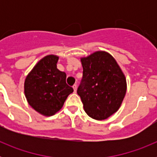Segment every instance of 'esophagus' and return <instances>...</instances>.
<instances>
[{"instance_id": "esophagus-1", "label": "esophagus", "mask_w": 157, "mask_h": 157, "mask_svg": "<svg viewBox=\"0 0 157 157\" xmlns=\"http://www.w3.org/2000/svg\"><path fill=\"white\" fill-rule=\"evenodd\" d=\"M73 89H74V91L76 93L77 91V85H74L73 86Z\"/></svg>"}]
</instances>
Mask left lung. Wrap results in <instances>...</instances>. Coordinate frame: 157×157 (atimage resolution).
<instances>
[{"instance_id": "8db88e82", "label": "left lung", "mask_w": 157, "mask_h": 157, "mask_svg": "<svg viewBox=\"0 0 157 157\" xmlns=\"http://www.w3.org/2000/svg\"><path fill=\"white\" fill-rule=\"evenodd\" d=\"M83 68L78 94L90 117L104 120L116 113L127 93V79L115 58L106 51H96L80 58Z\"/></svg>"}]
</instances>
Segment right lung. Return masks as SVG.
<instances>
[{
    "mask_svg": "<svg viewBox=\"0 0 157 157\" xmlns=\"http://www.w3.org/2000/svg\"><path fill=\"white\" fill-rule=\"evenodd\" d=\"M59 56L53 54L37 62L24 81V94L27 102L39 114L53 116L62 109L74 90L66 83V73L56 67Z\"/></svg>",
    "mask_w": 157,
    "mask_h": 157,
    "instance_id": "right-lung-1",
    "label": "right lung"
}]
</instances>
